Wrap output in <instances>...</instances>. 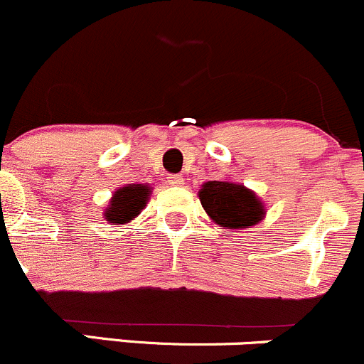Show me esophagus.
Returning <instances> with one entry per match:
<instances>
[{
  "mask_svg": "<svg viewBox=\"0 0 364 364\" xmlns=\"http://www.w3.org/2000/svg\"><path fill=\"white\" fill-rule=\"evenodd\" d=\"M168 183H170V186H183L182 175H170V177H168Z\"/></svg>",
  "mask_w": 364,
  "mask_h": 364,
  "instance_id": "esophagus-1",
  "label": "esophagus"
}]
</instances>
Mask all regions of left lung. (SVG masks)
<instances>
[{"mask_svg": "<svg viewBox=\"0 0 364 364\" xmlns=\"http://www.w3.org/2000/svg\"><path fill=\"white\" fill-rule=\"evenodd\" d=\"M198 194L210 219L226 230L254 226L263 220L266 213L263 201L242 183L205 182Z\"/></svg>", "mask_w": 364, "mask_h": 364, "instance_id": "8db88e82", "label": "left lung"}]
</instances>
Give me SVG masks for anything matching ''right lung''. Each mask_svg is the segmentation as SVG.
<instances>
[{"label":"right lung","mask_w":364,"mask_h":364,"mask_svg":"<svg viewBox=\"0 0 364 364\" xmlns=\"http://www.w3.org/2000/svg\"><path fill=\"white\" fill-rule=\"evenodd\" d=\"M151 187L145 183H127L114 193L110 203L105 210V219L110 224H122L131 223L138 213L147 207L149 196H151Z\"/></svg>","instance_id":"obj_1"}]
</instances>
